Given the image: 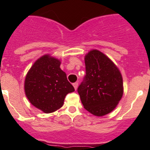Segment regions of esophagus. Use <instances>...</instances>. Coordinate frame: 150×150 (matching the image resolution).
<instances>
[{"instance_id":"obj_1","label":"esophagus","mask_w":150,"mask_h":150,"mask_svg":"<svg viewBox=\"0 0 150 150\" xmlns=\"http://www.w3.org/2000/svg\"><path fill=\"white\" fill-rule=\"evenodd\" d=\"M73 86H74V88H75V90H76L77 89V87H78V83H74V84H73Z\"/></svg>"}]
</instances>
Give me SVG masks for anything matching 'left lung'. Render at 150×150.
Wrapping results in <instances>:
<instances>
[{"label":"left lung","mask_w":150,"mask_h":150,"mask_svg":"<svg viewBox=\"0 0 150 150\" xmlns=\"http://www.w3.org/2000/svg\"><path fill=\"white\" fill-rule=\"evenodd\" d=\"M86 75L77 88L87 111L102 116L114 110L123 95L122 77L113 62L98 50L85 57Z\"/></svg>","instance_id":"1"}]
</instances>
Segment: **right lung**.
I'll return each mask as SVG.
<instances>
[{
  "instance_id": "1",
  "label": "right lung",
  "mask_w": 150,
  "mask_h": 150,
  "mask_svg": "<svg viewBox=\"0 0 150 150\" xmlns=\"http://www.w3.org/2000/svg\"><path fill=\"white\" fill-rule=\"evenodd\" d=\"M60 64L53 57L43 55L34 62L26 75L25 91L28 99L46 113L61 108L66 95L74 91Z\"/></svg>"
}]
</instances>
